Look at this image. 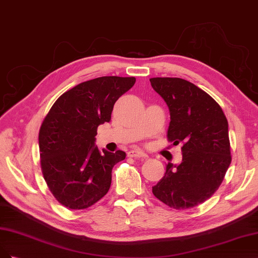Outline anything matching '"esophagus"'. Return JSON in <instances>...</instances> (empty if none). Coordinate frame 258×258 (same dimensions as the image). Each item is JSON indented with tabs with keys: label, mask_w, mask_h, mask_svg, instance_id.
Returning a JSON list of instances; mask_svg holds the SVG:
<instances>
[{
	"label": "esophagus",
	"mask_w": 258,
	"mask_h": 258,
	"mask_svg": "<svg viewBox=\"0 0 258 258\" xmlns=\"http://www.w3.org/2000/svg\"><path fill=\"white\" fill-rule=\"evenodd\" d=\"M127 155L130 157H136V159H147L148 157V155L144 151H141L140 149H134V150L128 151Z\"/></svg>",
	"instance_id": "1"
}]
</instances>
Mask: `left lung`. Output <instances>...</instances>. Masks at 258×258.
<instances>
[{"mask_svg":"<svg viewBox=\"0 0 258 258\" xmlns=\"http://www.w3.org/2000/svg\"><path fill=\"white\" fill-rule=\"evenodd\" d=\"M151 86L167 104V139L182 144V162L168 163L153 195L177 210L206 202L219 188L231 162L228 122L221 106L192 82L156 77Z\"/></svg>","mask_w":258,"mask_h":258,"instance_id":"1","label":"left lung"}]
</instances>
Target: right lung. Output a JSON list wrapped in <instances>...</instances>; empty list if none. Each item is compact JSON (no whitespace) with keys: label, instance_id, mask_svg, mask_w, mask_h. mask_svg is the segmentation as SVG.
<instances>
[{"label":"right lung","instance_id":"right-lung-1","mask_svg":"<svg viewBox=\"0 0 258 258\" xmlns=\"http://www.w3.org/2000/svg\"><path fill=\"white\" fill-rule=\"evenodd\" d=\"M135 81V77L105 76L81 82L56 99L41 123V171L54 198L69 209H87L109 190L113 166L126 154L102 153L95 136L98 125L110 121L114 103Z\"/></svg>","mask_w":258,"mask_h":258}]
</instances>
